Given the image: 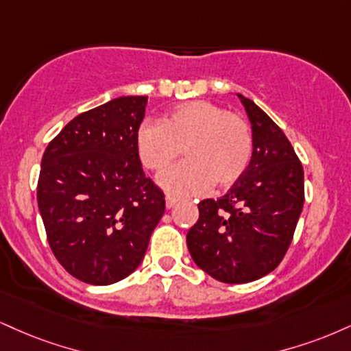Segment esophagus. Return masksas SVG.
<instances>
[{"mask_svg":"<svg viewBox=\"0 0 351 351\" xmlns=\"http://www.w3.org/2000/svg\"><path fill=\"white\" fill-rule=\"evenodd\" d=\"M176 202H178V197L170 196V194H168V196H167V208H168V209L173 208V206H175Z\"/></svg>","mask_w":351,"mask_h":351,"instance_id":"obj_1","label":"esophagus"}]
</instances>
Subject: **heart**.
Masks as SVG:
<instances>
[{
  "instance_id": "1",
  "label": "heart",
  "mask_w": 351,
  "mask_h": 351,
  "mask_svg": "<svg viewBox=\"0 0 351 351\" xmlns=\"http://www.w3.org/2000/svg\"><path fill=\"white\" fill-rule=\"evenodd\" d=\"M135 150L143 167L157 173L167 170L183 150L188 160L160 175L158 184L175 196H193L213 183L229 188L242 178L253 155V134L239 114L209 101H189L160 122L141 124Z\"/></svg>"
}]
</instances>
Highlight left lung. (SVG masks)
<instances>
[{
  "mask_svg": "<svg viewBox=\"0 0 351 351\" xmlns=\"http://www.w3.org/2000/svg\"><path fill=\"white\" fill-rule=\"evenodd\" d=\"M252 122L247 171L219 199L197 204L186 235L194 263L214 280L242 285L285 258L304 206V170L285 132L252 99L237 95Z\"/></svg>",
  "mask_w": 351,
  "mask_h": 351,
  "instance_id": "8db88e82",
  "label": "left lung"
}]
</instances>
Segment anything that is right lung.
<instances>
[{
  "label": "right lung",
  "mask_w": 351,
  "mask_h": 351,
  "mask_svg": "<svg viewBox=\"0 0 351 351\" xmlns=\"http://www.w3.org/2000/svg\"><path fill=\"white\" fill-rule=\"evenodd\" d=\"M145 106L147 96H122L78 114L42 157L37 202L50 250L88 285L128 278L165 213L135 150Z\"/></svg>",
  "instance_id": "add662e5"
}]
</instances>
